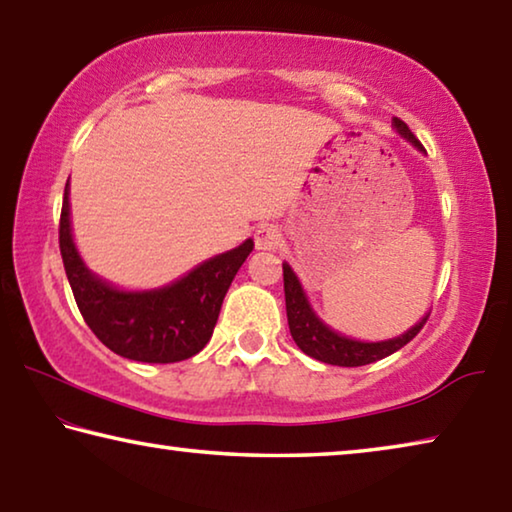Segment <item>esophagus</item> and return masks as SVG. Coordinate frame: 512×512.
Segmentation results:
<instances>
[{
	"instance_id": "34e87169",
	"label": "esophagus",
	"mask_w": 512,
	"mask_h": 512,
	"mask_svg": "<svg viewBox=\"0 0 512 512\" xmlns=\"http://www.w3.org/2000/svg\"><path fill=\"white\" fill-rule=\"evenodd\" d=\"M280 241H282L280 228L273 223H264L255 230V246L259 250H275L277 246H280Z\"/></svg>"
}]
</instances>
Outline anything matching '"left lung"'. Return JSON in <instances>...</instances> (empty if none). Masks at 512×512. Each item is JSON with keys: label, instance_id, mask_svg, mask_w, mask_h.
Returning <instances> with one entry per match:
<instances>
[{"label": "left lung", "instance_id": "obj_1", "mask_svg": "<svg viewBox=\"0 0 512 512\" xmlns=\"http://www.w3.org/2000/svg\"><path fill=\"white\" fill-rule=\"evenodd\" d=\"M393 126L397 128V133L406 137V140L422 151V144L418 142V137L411 133V128L406 126L402 119L395 117ZM282 273H284V300H287V318H289V329H291L293 341H296L298 348L305 354H309L311 359L329 363V366L357 368V366H368V363L384 359L388 354L397 352L400 348H404L406 343L413 341L429 318L427 314L418 325L411 327L409 332L391 341L363 343V341L345 339V336L336 334L334 329H329L323 320L314 314V309H311L305 291H302L298 277L291 271L289 264H282Z\"/></svg>", "mask_w": 512, "mask_h": 512}]
</instances>
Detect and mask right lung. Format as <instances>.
Returning a JSON list of instances; mask_svg holds the SVG:
<instances>
[{
    "mask_svg": "<svg viewBox=\"0 0 512 512\" xmlns=\"http://www.w3.org/2000/svg\"><path fill=\"white\" fill-rule=\"evenodd\" d=\"M58 244L74 300L94 336L119 357L144 363H176L201 352L212 339L225 293L253 239L207 259L169 287L119 291L88 271L69 228V180L60 210Z\"/></svg>",
    "mask_w": 512,
    "mask_h": 512,
    "instance_id": "add662e5",
    "label": "right lung"
}]
</instances>
